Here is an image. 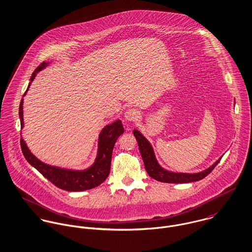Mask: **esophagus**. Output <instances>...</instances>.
<instances>
[{
    "label": "esophagus",
    "mask_w": 252,
    "mask_h": 252,
    "mask_svg": "<svg viewBox=\"0 0 252 252\" xmlns=\"http://www.w3.org/2000/svg\"><path fill=\"white\" fill-rule=\"evenodd\" d=\"M125 119L128 121H136L140 117V112L136 108H128L125 111Z\"/></svg>",
    "instance_id": "34e87169"
}]
</instances>
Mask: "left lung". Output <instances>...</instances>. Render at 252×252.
<instances>
[{"mask_svg":"<svg viewBox=\"0 0 252 252\" xmlns=\"http://www.w3.org/2000/svg\"><path fill=\"white\" fill-rule=\"evenodd\" d=\"M133 133L139 144L140 152L144 160V168L147 174L149 175V177H151L152 179L157 181L167 182V183H188V182L203 180L215 169V167L219 163L221 159L219 158L214 165H212L210 168L200 173L186 174V173L170 172L165 170L159 165L151 144L145 139L144 135L141 132H139L137 129H135Z\"/></svg>","mask_w":252,"mask_h":252,"instance_id":"8db88e82","label":"left lung"}]
</instances>
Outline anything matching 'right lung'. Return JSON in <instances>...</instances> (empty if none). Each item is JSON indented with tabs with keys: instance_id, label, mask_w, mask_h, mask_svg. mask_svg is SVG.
Listing matches in <instances>:
<instances>
[{
	"instance_id": "1",
	"label": "right lung",
	"mask_w": 252,
	"mask_h": 252,
	"mask_svg": "<svg viewBox=\"0 0 252 252\" xmlns=\"http://www.w3.org/2000/svg\"><path fill=\"white\" fill-rule=\"evenodd\" d=\"M47 65L48 63L46 62L41 63L32 73L28 88L24 93L23 97L26 95L27 91L29 90V87L32 81L35 79L36 73L40 72L42 69H44ZM19 118H20V125L22 129L24 127L23 99L21 100L20 106H19ZM123 133H124V128L120 119H117L114 122L105 126L99 135L98 152H97L95 162L88 169L81 170V171L70 170V169H65V168H60V167L45 164L40 160H38L30 151V149L28 148L27 144L22 138L20 139V144H21V149L25 159L45 179H47L60 189H63L66 191L77 192V191H84V190L94 188L100 185L101 183H103L108 178L109 170H110L113 146L118 137Z\"/></svg>"
}]
</instances>
